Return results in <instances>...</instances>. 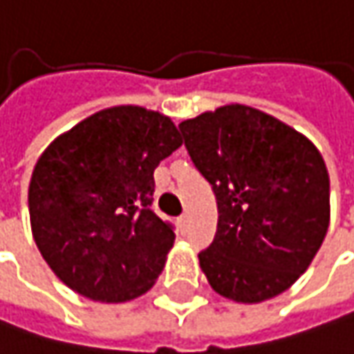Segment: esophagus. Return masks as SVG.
<instances>
[{
    "instance_id": "esophagus-1",
    "label": "esophagus",
    "mask_w": 354,
    "mask_h": 354,
    "mask_svg": "<svg viewBox=\"0 0 354 354\" xmlns=\"http://www.w3.org/2000/svg\"><path fill=\"white\" fill-rule=\"evenodd\" d=\"M178 222H180V226H186V224H188V214H182V216L178 218Z\"/></svg>"
}]
</instances>
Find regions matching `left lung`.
Instances as JSON below:
<instances>
[{"instance_id": "1", "label": "left lung", "mask_w": 354, "mask_h": 354, "mask_svg": "<svg viewBox=\"0 0 354 354\" xmlns=\"http://www.w3.org/2000/svg\"><path fill=\"white\" fill-rule=\"evenodd\" d=\"M178 128L218 206L214 240L198 254L210 286L236 302L284 292L328 228L330 184L321 152L277 118L240 104Z\"/></svg>"}]
</instances>
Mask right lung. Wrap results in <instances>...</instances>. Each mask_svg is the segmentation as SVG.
Returning <instances> with one entry per match:
<instances>
[{
    "mask_svg": "<svg viewBox=\"0 0 354 354\" xmlns=\"http://www.w3.org/2000/svg\"><path fill=\"white\" fill-rule=\"evenodd\" d=\"M180 146L170 118L118 106L46 148L28 204L35 244L59 281L102 302L152 288L176 239L174 224L152 210L154 170Z\"/></svg>",
    "mask_w": 354,
    "mask_h": 354,
    "instance_id": "add662e5",
    "label": "right lung"
}]
</instances>
